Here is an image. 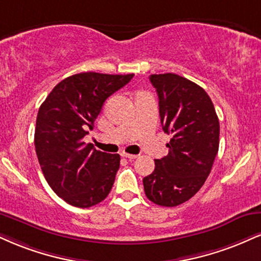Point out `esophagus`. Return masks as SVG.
<instances>
[{
	"label": "esophagus",
	"instance_id": "34e87169",
	"mask_svg": "<svg viewBox=\"0 0 261 261\" xmlns=\"http://www.w3.org/2000/svg\"><path fill=\"white\" fill-rule=\"evenodd\" d=\"M121 155L124 156V158L130 159V161H134V159H136V158H137V155H135V154H128V153H122Z\"/></svg>",
	"mask_w": 261,
	"mask_h": 261
}]
</instances>
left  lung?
<instances>
[{
    "label": "left lung",
    "instance_id": "left-lung-1",
    "mask_svg": "<svg viewBox=\"0 0 261 261\" xmlns=\"http://www.w3.org/2000/svg\"><path fill=\"white\" fill-rule=\"evenodd\" d=\"M163 130L171 134L168 155L155 159L143 178L150 202L176 206L196 194L212 171L219 150L220 124L214 105L199 85L180 75L153 74Z\"/></svg>",
    "mask_w": 261,
    "mask_h": 261
}]
</instances>
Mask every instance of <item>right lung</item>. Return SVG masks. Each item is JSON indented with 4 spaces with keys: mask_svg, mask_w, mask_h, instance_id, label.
<instances>
[{
    "mask_svg": "<svg viewBox=\"0 0 261 261\" xmlns=\"http://www.w3.org/2000/svg\"><path fill=\"white\" fill-rule=\"evenodd\" d=\"M134 74L89 71L71 75L51 91L37 113L35 149L41 170L58 197L77 208L96 205L111 192L120 155L85 144L103 103Z\"/></svg>",
    "mask_w": 261,
    "mask_h": 261,
    "instance_id": "obj_1",
    "label": "right lung"
}]
</instances>
